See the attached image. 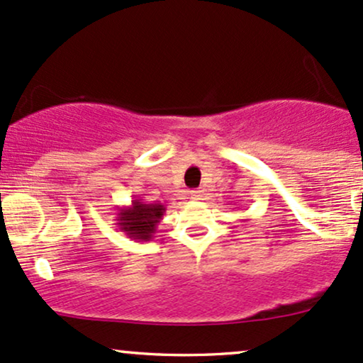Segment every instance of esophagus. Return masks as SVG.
<instances>
[{"label": "esophagus", "mask_w": 363, "mask_h": 363, "mask_svg": "<svg viewBox=\"0 0 363 363\" xmlns=\"http://www.w3.org/2000/svg\"><path fill=\"white\" fill-rule=\"evenodd\" d=\"M203 196H204L203 191H191V199L201 201V199H203Z\"/></svg>", "instance_id": "34e87169"}]
</instances>
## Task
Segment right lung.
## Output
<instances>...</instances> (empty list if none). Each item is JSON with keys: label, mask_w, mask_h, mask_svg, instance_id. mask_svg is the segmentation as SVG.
Segmentation results:
<instances>
[{"label": "right lung", "mask_w": 363, "mask_h": 363, "mask_svg": "<svg viewBox=\"0 0 363 363\" xmlns=\"http://www.w3.org/2000/svg\"><path fill=\"white\" fill-rule=\"evenodd\" d=\"M165 204L148 203L143 199H133L130 206H118L116 225L120 231H125L126 237L133 240H152L157 233V226L164 218Z\"/></svg>", "instance_id": "1"}]
</instances>
